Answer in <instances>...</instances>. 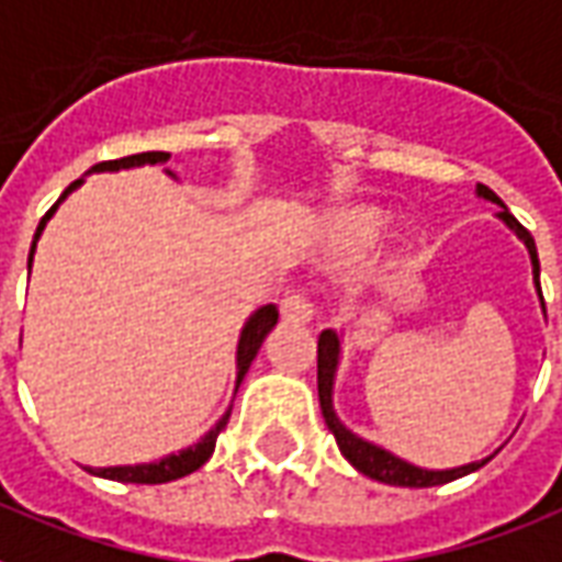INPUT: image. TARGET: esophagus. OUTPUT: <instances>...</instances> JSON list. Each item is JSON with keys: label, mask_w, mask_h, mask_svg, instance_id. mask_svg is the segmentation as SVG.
<instances>
[{"label": "esophagus", "mask_w": 562, "mask_h": 562, "mask_svg": "<svg viewBox=\"0 0 562 562\" xmlns=\"http://www.w3.org/2000/svg\"><path fill=\"white\" fill-rule=\"evenodd\" d=\"M280 312H282V318L291 321V324H306V321H312V315H315V306H312V300L306 291L291 289L289 294L282 297Z\"/></svg>", "instance_id": "1"}]
</instances>
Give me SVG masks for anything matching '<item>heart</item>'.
Segmentation results:
<instances>
[{
    "mask_svg": "<svg viewBox=\"0 0 562 562\" xmlns=\"http://www.w3.org/2000/svg\"><path fill=\"white\" fill-rule=\"evenodd\" d=\"M362 233H371V224H362Z\"/></svg>",
    "mask_w": 562,
    "mask_h": 562,
    "instance_id": "b5f03b06",
    "label": "heart"
}]
</instances>
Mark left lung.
<instances>
[{"instance_id":"left-lung-1","label":"left lung","mask_w":562,"mask_h":562,"mask_svg":"<svg viewBox=\"0 0 562 562\" xmlns=\"http://www.w3.org/2000/svg\"><path fill=\"white\" fill-rule=\"evenodd\" d=\"M477 194L483 200H492V203L501 205L498 217L504 224L513 229V233L519 235L525 247L530 252V262H533V282H537L539 297H542V289H539V256H537V244H533V235L525 229V226L509 214V209L501 203V196L486 186H477ZM542 306H546V300H542ZM338 348H341V341L333 329H324L318 336V401H321V413H324V422H327L329 434L336 436L338 451L345 453V460L353 465L357 471H362L366 477L380 483H389V486H413V490H424V486H442V483H451L462 474H471V471L483 469L490 457L481 462H469V465H460V469H445V471H427L418 469L413 462H404L395 453L383 451V448H376V445L366 442V439H359L357 434H350L345 424L338 422L336 413H333V376H336V366H338Z\"/></svg>"}]
</instances>
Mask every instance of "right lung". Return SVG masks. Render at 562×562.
Here are the masks:
<instances>
[{
	"label": "right lung",
	"mask_w": 562,
	"mask_h": 562,
	"mask_svg": "<svg viewBox=\"0 0 562 562\" xmlns=\"http://www.w3.org/2000/svg\"><path fill=\"white\" fill-rule=\"evenodd\" d=\"M167 153H138V156H126V158H114V161H100V165H93V170H120V167H140V165H158V161H167ZM81 186V179H76L67 191L61 194V200L70 194L72 188ZM58 200V203H61ZM58 203L49 209V212L43 214L41 224H37V233H34V241H32V250H29V268H32V256H34V244L41 238L43 226L46 221L53 217V212L58 209ZM280 318V312L277 306H262V310L256 312L241 329V341H238V380H235V392H238V385H241L244 374H247V368H250L252 357L259 353L262 348L265 336L271 333V327L277 324ZM226 422H229V413L221 418V422L214 424L212 430L194 445V448H186V451L179 453H170L165 460L158 462H144V465H111V469H88L91 474L97 477H109V481H120V483H167V481H177V477H186L191 471H196L203 465L214 451V442H217V434L224 430Z\"/></svg>",
	"instance_id": "right-lung-1"
}]
</instances>
